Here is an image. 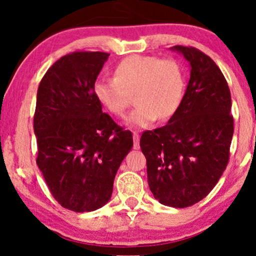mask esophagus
Returning a JSON list of instances; mask_svg holds the SVG:
<instances>
[{
  "label": "esophagus",
  "mask_w": 256,
  "mask_h": 256,
  "mask_svg": "<svg viewBox=\"0 0 256 256\" xmlns=\"http://www.w3.org/2000/svg\"><path fill=\"white\" fill-rule=\"evenodd\" d=\"M133 139H134V144H133V147H134V150H138L139 148V146H140V136H139V134L138 133H133Z\"/></svg>",
  "instance_id": "1"
}]
</instances>
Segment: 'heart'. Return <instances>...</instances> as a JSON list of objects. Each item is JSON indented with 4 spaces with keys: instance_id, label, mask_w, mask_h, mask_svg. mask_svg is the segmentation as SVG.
Wrapping results in <instances>:
<instances>
[{
    "instance_id": "obj_1",
    "label": "heart",
    "mask_w": 256,
    "mask_h": 256,
    "mask_svg": "<svg viewBox=\"0 0 256 256\" xmlns=\"http://www.w3.org/2000/svg\"><path fill=\"white\" fill-rule=\"evenodd\" d=\"M184 74L174 60L154 56L126 57L115 67V78H100L93 85L97 100L115 116H123L134 94L136 108L126 118L129 128H146L178 110L184 96Z\"/></svg>"
}]
</instances>
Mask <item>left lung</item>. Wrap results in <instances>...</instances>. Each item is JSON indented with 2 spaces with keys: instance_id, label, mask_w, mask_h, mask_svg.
Listing matches in <instances>:
<instances>
[{
  "instance_id": "left-lung-1",
  "label": "left lung",
  "mask_w": 256,
  "mask_h": 256,
  "mask_svg": "<svg viewBox=\"0 0 256 256\" xmlns=\"http://www.w3.org/2000/svg\"><path fill=\"white\" fill-rule=\"evenodd\" d=\"M170 50L187 60L190 79L177 112L145 132L140 147L153 196L183 208L206 198L226 169L234 118L229 86L211 57L182 45Z\"/></svg>"
}]
</instances>
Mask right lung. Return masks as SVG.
<instances>
[{
    "label": "right lung",
    "instance_id": "obj_1",
    "mask_svg": "<svg viewBox=\"0 0 256 256\" xmlns=\"http://www.w3.org/2000/svg\"><path fill=\"white\" fill-rule=\"evenodd\" d=\"M110 54L61 57L39 84L34 134L37 164L57 202L74 212L103 207L112 194L133 135L102 111L93 85Z\"/></svg>",
    "mask_w": 256,
    "mask_h": 256
}]
</instances>
